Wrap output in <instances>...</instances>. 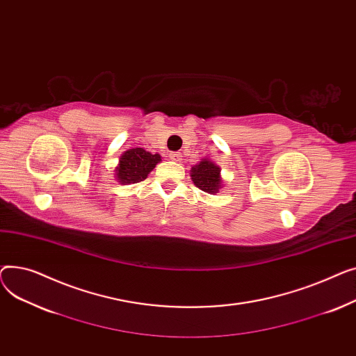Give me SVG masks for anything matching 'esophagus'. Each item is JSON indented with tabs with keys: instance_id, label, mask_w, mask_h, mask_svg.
I'll return each instance as SVG.
<instances>
[{
	"instance_id": "34e87169",
	"label": "esophagus",
	"mask_w": 356,
	"mask_h": 356,
	"mask_svg": "<svg viewBox=\"0 0 356 356\" xmlns=\"http://www.w3.org/2000/svg\"><path fill=\"white\" fill-rule=\"evenodd\" d=\"M170 158H171V161L178 162V161L182 159V155H181V152H171V154H170Z\"/></svg>"
}]
</instances>
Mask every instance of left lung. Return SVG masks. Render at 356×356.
<instances>
[{
    "instance_id": "8db88e82",
    "label": "left lung",
    "mask_w": 356,
    "mask_h": 356,
    "mask_svg": "<svg viewBox=\"0 0 356 356\" xmlns=\"http://www.w3.org/2000/svg\"><path fill=\"white\" fill-rule=\"evenodd\" d=\"M193 182L197 188L208 194H217L222 188L221 168L210 158H202L190 171Z\"/></svg>"
}]
</instances>
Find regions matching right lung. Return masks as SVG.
<instances>
[{"instance_id":"obj_1","label":"right lung","mask_w":356,"mask_h":356,"mask_svg":"<svg viewBox=\"0 0 356 356\" xmlns=\"http://www.w3.org/2000/svg\"><path fill=\"white\" fill-rule=\"evenodd\" d=\"M159 154L146 152L143 148L124 151L115 168V178L119 184H136L148 178L149 172L161 162Z\"/></svg>"}]
</instances>
